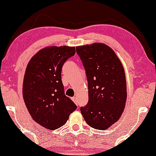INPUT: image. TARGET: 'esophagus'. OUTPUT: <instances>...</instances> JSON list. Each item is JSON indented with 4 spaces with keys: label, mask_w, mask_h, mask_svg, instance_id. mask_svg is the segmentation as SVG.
I'll use <instances>...</instances> for the list:
<instances>
[{
    "label": "esophagus",
    "mask_w": 156,
    "mask_h": 156,
    "mask_svg": "<svg viewBox=\"0 0 156 156\" xmlns=\"http://www.w3.org/2000/svg\"><path fill=\"white\" fill-rule=\"evenodd\" d=\"M72 100L73 101L74 103H75L76 105H78V101L77 98H76V97H73V98H72Z\"/></svg>",
    "instance_id": "esophagus-1"
}]
</instances>
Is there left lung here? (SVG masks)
<instances>
[{
	"mask_svg": "<svg viewBox=\"0 0 156 156\" xmlns=\"http://www.w3.org/2000/svg\"><path fill=\"white\" fill-rule=\"evenodd\" d=\"M86 72L88 103L80 107L87 124L105 130L117 122L124 112L127 98L122 63L114 50L102 43L76 47Z\"/></svg>",
	"mask_w": 156,
	"mask_h": 156,
	"instance_id": "8db88e82",
	"label": "left lung"
}]
</instances>
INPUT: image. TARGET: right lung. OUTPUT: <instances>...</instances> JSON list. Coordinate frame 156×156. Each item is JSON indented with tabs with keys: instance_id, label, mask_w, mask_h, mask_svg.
<instances>
[{
	"instance_id": "obj_1",
	"label": "right lung",
	"mask_w": 156,
	"mask_h": 156,
	"mask_svg": "<svg viewBox=\"0 0 156 156\" xmlns=\"http://www.w3.org/2000/svg\"><path fill=\"white\" fill-rule=\"evenodd\" d=\"M76 53L75 47H47L32 57L23 85L24 102L35 122L47 129L63 126L77 106L65 95L61 69Z\"/></svg>"
}]
</instances>
